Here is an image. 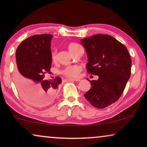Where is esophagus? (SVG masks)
<instances>
[{
	"label": "esophagus",
	"instance_id": "1",
	"mask_svg": "<svg viewBox=\"0 0 147 147\" xmlns=\"http://www.w3.org/2000/svg\"><path fill=\"white\" fill-rule=\"evenodd\" d=\"M68 81H74V82H80V79H74V78H68L67 79Z\"/></svg>",
	"mask_w": 147,
	"mask_h": 147
}]
</instances>
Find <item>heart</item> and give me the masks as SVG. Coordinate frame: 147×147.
Instances as JSON below:
<instances>
[{
	"mask_svg": "<svg viewBox=\"0 0 147 147\" xmlns=\"http://www.w3.org/2000/svg\"><path fill=\"white\" fill-rule=\"evenodd\" d=\"M79 45L75 43H70L68 44L67 48L69 49V51L71 54L73 53L76 48L79 47ZM51 59L53 61H55L56 60V55L55 53L54 52H52L51 53ZM82 71V67L79 65H69L64 68L62 70L61 73L63 74L64 76H67L68 78H78L80 75V71Z\"/></svg>",
	"mask_w": 147,
	"mask_h": 147,
	"instance_id": "heart-1",
	"label": "heart"
}]
</instances>
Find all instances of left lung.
<instances>
[{
    "mask_svg": "<svg viewBox=\"0 0 147 147\" xmlns=\"http://www.w3.org/2000/svg\"><path fill=\"white\" fill-rule=\"evenodd\" d=\"M81 43L87 53L88 73L99 77L98 80H90L92 88L84 97L94 107L104 108L123 93L130 76V54L123 44L108 35L84 38Z\"/></svg>",
    "mask_w": 147,
    "mask_h": 147,
    "instance_id": "8db88e82",
    "label": "left lung"
}]
</instances>
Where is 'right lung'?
<instances>
[{"label": "right lung", "mask_w": 147, "mask_h": 147, "mask_svg": "<svg viewBox=\"0 0 147 147\" xmlns=\"http://www.w3.org/2000/svg\"><path fill=\"white\" fill-rule=\"evenodd\" d=\"M52 37L51 34L33 35L22 41L16 51L15 85L23 99L37 107L52 102L61 83L58 76L53 80L43 79L51 67Z\"/></svg>", "instance_id": "1"}]
</instances>
